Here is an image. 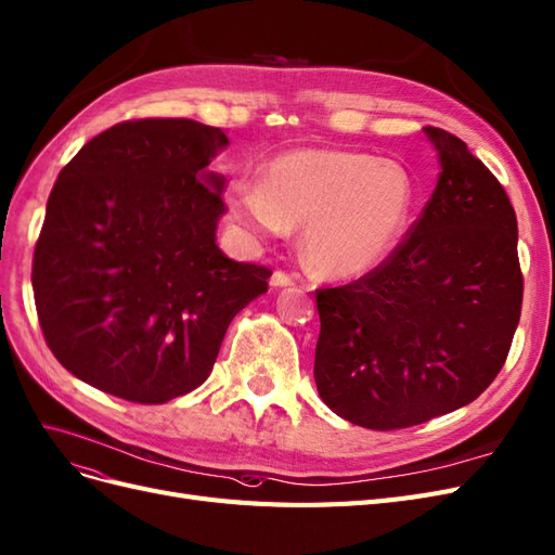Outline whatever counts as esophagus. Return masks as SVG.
Returning a JSON list of instances; mask_svg holds the SVG:
<instances>
[{"mask_svg":"<svg viewBox=\"0 0 555 555\" xmlns=\"http://www.w3.org/2000/svg\"><path fill=\"white\" fill-rule=\"evenodd\" d=\"M294 284V278L289 275V273H284V271H275L273 275H271V286H292Z\"/></svg>","mask_w":555,"mask_h":555,"instance_id":"esophagus-1","label":"esophagus"}]
</instances>
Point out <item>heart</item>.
<instances>
[{
  "label": "heart",
  "instance_id": "heart-1",
  "mask_svg": "<svg viewBox=\"0 0 555 555\" xmlns=\"http://www.w3.org/2000/svg\"><path fill=\"white\" fill-rule=\"evenodd\" d=\"M404 165L337 149L284 151L259 181L227 188V211L257 236L302 227L300 253L321 278L349 280L384 263L415 208Z\"/></svg>",
  "mask_w": 555,
  "mask_h": 555
}]
</instances>
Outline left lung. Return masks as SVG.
<instances>
[{"label":"left lung","mask_w":555,"mask_h":555,"mask_svg":"<svg viewBox=\"0 0 555 555\" xmlns=\"http://www.w3.org/2000/svg\"><path fill=\"white\" fill-rule=\"evenodd\" d=\"M441 175L395 253L360 280L317 289L319 397L388 431L462 409L499 376L524 275L505 188L466 142L427 126Z\"/></svg>","instance_id":"1"}]
</instances>
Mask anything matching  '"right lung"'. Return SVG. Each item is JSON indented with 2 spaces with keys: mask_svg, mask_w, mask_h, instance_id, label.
Instances as JSON below:
<instances>
[{
  "mask_svg": "<svg viewBox=\"0 0 555 555\" xmlns=\"http://www.w3.org/2000/svg\"><path fill=\"white\" fill-rule=\"evenodd\" d=\"M229 144L193 119H135L89 140L60 171L31 286L50 351L85 384L138 404L202 386L222 337L271 269L216 243Z\"/></svg>",
  "mask_w": 555,
  "mask_h": 555,
  "instance_id": "obj_1",
  "label": "right lung"
}]
</instances>
